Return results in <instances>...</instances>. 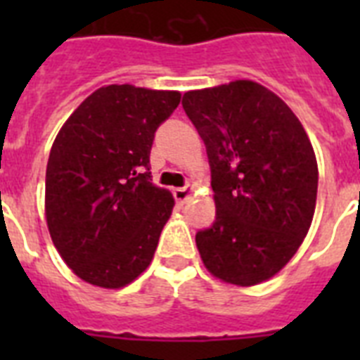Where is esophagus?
<instances>
[{
	"label": "esophagus",
	"mask_w": 360,
	"mask_h": 360,
	"mask_svg": "<svg viewBox=\"0 0 360 360\" xmlns=\"http://www.w3.org/2000/svg\"><path fill=\"white\" fill-rule=\"evenodd\" d=\"M196 192V188L192 185L188 186H181V188H175L174 191V196H175V202H179V203H186L188 200L192 198V194Z\"/></svg>",
	"instance_id": "34e87169"
}]
</instances>
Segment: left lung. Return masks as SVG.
<instances>
[{
	"label": "left lung",
	"mask_w": 360,
	"mask_h": 360,
	"mask_svg": "<svg viewBox=\"0 0 360 360\" xmlns=\"http://www.w3.org/2000/svg\"><path fill=\"white\" fill-rule=\"evenodd\" d=\"M183 108L207 147L217 220L196 233L214 278L250 288L295 256L312 224L318 162L288 104L252 80L186 91Z\"/></svg>",
	"instance_id": "1"
}]
</instances>
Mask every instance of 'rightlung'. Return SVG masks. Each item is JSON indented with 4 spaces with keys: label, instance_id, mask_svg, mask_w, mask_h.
<instances>
[{
    "label": "right lung",
    "instance_id": "right-lung-1",
    "mask_svg": "<svg viewBox=\"0 0 360 360\" xmlns=\"http://www.w3.org/2000/svg\"><path fill=\"white\" fill-rule=\"evenodd\" d=\"M179 91L112 84L59 129L46 166L44 217L59 256L87 284L120 290L151 263L172 192L151 183L155 130Z\"/></svg>",
    "mask_w": 360,
    "mask_h": 360
}]
</instances>
